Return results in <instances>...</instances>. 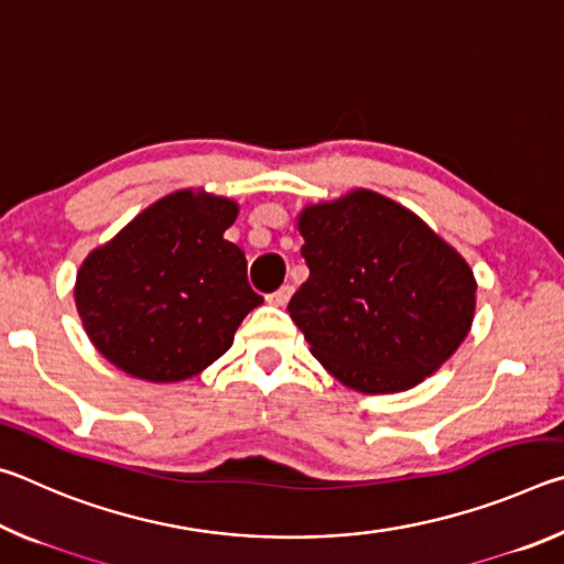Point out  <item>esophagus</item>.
<instances>
[{"label":"esophagus","mask_w":564,"mask_h":564,"mask_svg":"<svg viewBox=\"0 0 564 564\" xmlns=\"http://www.w3.org/2000/svg\"><path fill=\"white\" fill-rule=\"evenodd\" d=\"M291 295H293V285H281L279 291L269 295V303H273V305H285V303L291 301Z\"/></svg>","instance_id":"esophagus-1"}]
</instances>
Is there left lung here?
I'll list each match as a JSON object with an SVG mask.
<instances>
[{
    "mask_svg": "<svg viewBox=\"0 0 564 564\" xmlns=\"http://www.w3.org/2000/svg\"><path fill=\"white\" fill-rule=\"evenodd\" d=\"M305 281L289 303L311 352L343 386L383 395L423 383L460 348L477 281L423 218L370 188L299 214Z\"/></svg>",
    "mask_w": 564,
    "mask_h": 564,
    "instance_id": "left-lung-1",
    "label": "left lung"
}]
</instances>
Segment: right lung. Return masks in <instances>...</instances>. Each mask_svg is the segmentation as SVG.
<instances>
[{"instance_id":"1","label":"right lung","mask_w":564,"mask_h":564,"mask_svg":"<svg viewBox=\"0 0 564 564\" xmlns=\"http://www.w3.org/2000/svg\"><path fill=\"white\" fill-rule=\"evenodd\" d=\"M234 198L181 188L144 208L84 259L74 303L111 366L149 383L194 378L231 348L263 299L246 256L226 241Z\"/></svg>"}]
</instances>
